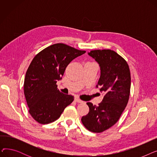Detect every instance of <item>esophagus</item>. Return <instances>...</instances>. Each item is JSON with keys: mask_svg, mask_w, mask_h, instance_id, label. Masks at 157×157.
Segmentation results:
<instances>
[{"mask_svg": "<svg viewBox=\"0 0 157 157\" xmlns=\"http://www.w3.org/2000/svg\"><path fill=\"white\" fill-rule=\"evenodd\" d=\"M74 101H75L77 102H78V103H83V101H81L80 98H79L78 97H76L75 98H74Z\"/></svg>", "mask_w": 157, "mask_h": 157, "instance_id": "34e87169", "label": "esophagus"}]
</instances>
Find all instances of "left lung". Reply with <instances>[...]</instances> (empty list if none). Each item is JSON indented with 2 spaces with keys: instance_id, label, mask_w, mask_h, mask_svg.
I'll return each instance as SVG.
<instances>
[{
  "instance_id": "1",
  "label": "left lung",
  "mask_w": 157,
  "mask_h": 157,
  "mask_svg": "<svg viewBox=\"0 0 157 157\" xmlns=\"http://www.w3.org/2000/svg\"><path fill=\"white\" fill-rule=\"evenodd\" d=\"M88 54L99 64L101 76L96 87L104 96L98 105L86 103L89 113L81 121L88 130L100 133L113 126L125 109L130 95V72L125 59L111 49H97Z\"/></svg>"
}]
</instances>
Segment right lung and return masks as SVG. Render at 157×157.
<instances>
[{
    "mask_svg": "<svg viewBox=\"0 0 157 157\" xmlns=\"http://www.w3.org/2000/svg\"><path fill=\"white\" fill-rule=\"evenodd\" d=\"M62 43L49 46L37 54L27 71L24 94L32 118L40 124L59 118L74 101L71 95L60 92L56 85L62 79L69 63L85 53Z\"/></svg>",
    "mask_w": 157,
    "mask_h": 157,
    "instance_id": "right-lung-1",
    "label": "right lung"
}]
</instances>
